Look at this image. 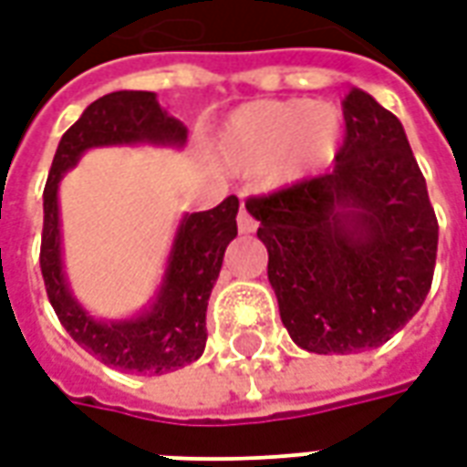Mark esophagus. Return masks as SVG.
I'll return each instance as SVG.
<instances>
[{"label": "esophagus", "instance_id": "obj_1", "mask_svg": "<svg viewBox=\"0 0 467 467\" xmlns=\"http://www.w3.org/2000/svg\"><path fill=\"white\" fill-rule=\"evenodd\" d=\"M256 229H258V221L254 219L246 209L238 211V231H241V234H254Z\"/></svg>", "mask_w": 467, "mask_h": 467}]
</instances>
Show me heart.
Returning <instances> with one entry per match:
<instances>
[{"instance_id": "heart-1", "label": "heart", "mask_w": 467, "mask_h": 467, "mask_svg": "<svg viewBox=\"0 0 467 467\" xmlns=\"http://www.w3.org/2000/svg\"><path fill=\"white\" fill-rule=\"evenodd\" d=\"M341 141L338 107L306 99H266L231 111L213 146L231 171L251 173L266 166L271 183H294L331 161Z\"/></svg>"}]
</instances>
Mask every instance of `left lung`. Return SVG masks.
<instances>
[{"label": "left lung", "instance_id": "1", "mask_svg": "<svg viewBox=\"0 0 467 467\" xmlns=\"http://www.w3.org/2000/svg\"><path fill=\"white\" fill-rule=\"evenodd\" d=\"M333 171L246 201L268 251L285 331L308 353L378 348L433 284L438 221L403 124L376 99H343Z\"/></svg>", "mask_w": 467, "mask_h": 467}]
</instances>
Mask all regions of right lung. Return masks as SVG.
<instances>
[{
    "label": "right lung",
    "instance_id": "right-lung-1",
    "mask_svg": "<svg viewBox=\"0 0 467 467\" xmlns=\"http://www.w3.org/2000/svg\"><path fill=\"white\" fill-rule=\"evenodd\" d=\"M136 144H186V126L166 114L154 91H111L67 129L44 186L39 264L54 311L81 348L124 373L161 376L199 360L206 348V306L226 246L238 234V199L229 196L216 209L186 213L179 221L161 285L144 311L119 321L94 318L77 301L64 271L59 182L89 149Z\"/></svg>",
    "mask_w": 467,
    "mask_h": 467
}]
</instances>
